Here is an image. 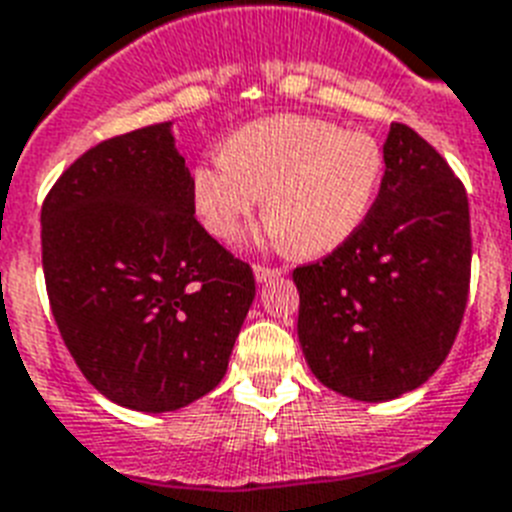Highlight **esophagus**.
I'll use <instances>...</instances> for the list:
<instances>
[{
    "instance_id": "34e87169",
    "label": "esophagus",
    "mask_w": 512,
    "mask_h": 512,
    "mask_svg": "<svg viewBox=\"0 0 512 512\" xmlns=\"http://www.w3.org/2000/svg\"><path fill=\"white\" fill-rule=\"evenodd\" d=\"M284 273V268H270V265H255V278L263 284V281H270V278H278Z\"/></svg>"
}]
</instances>
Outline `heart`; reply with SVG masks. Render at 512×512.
Returning <instances> with one entry per match:
<instances>
[{"label":"heart","instance_id":"1","mask_svg":"<svg viewBox=\"0 0 512 512\" xmlns=\"http://www.w3.org/2000/svg\"><path fill=\"white\" fill-rule=\"evenodd\" d=\"M384 149L365 131L305 115H273L228 136L197 162L191 197L202 226L234 242L260 205L270 242L323 257L360 231L381 189Z\"/></svg>","mask_w":512,"mask_h":512}]
</instances>
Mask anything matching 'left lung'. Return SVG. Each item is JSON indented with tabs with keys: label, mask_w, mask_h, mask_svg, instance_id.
Instances as JSON below:
<instances>
[{
	"label": "left lung",
	"mask_w": 512,
	"mask_h": 512,
	"mask_svg": "<svg viewBox=\"0 0 512 512\" xmlns=\"http://www.w3.org/2000/svg\"><path fill=\"white\" fill-rule=\"evenodd\" d=\"M381 189L350 242L294 268L315 378L363 402L413 392L450 355L471 284L468 194L429 141L392 123Z\"/></svg>",
	"instance_id": "left-lung-1"
}]
</instances>
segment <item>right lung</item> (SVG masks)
<instances>
[{"label":"right lung","instance_id":"1","mask_svg":"<svg viewBox=\"0 0 512 512\" xmlns=\"http://www.w3.org/2000/svg\"><path fill=\"white\" fill-rule=\"evenodd\" d=\"M41 265L86 381L141 413L213 392L255 299L249 263L194 218L170 123L99 141L54 181Z\"/></svg>","mask_w":512,"mask_h":512}]
</instances>
